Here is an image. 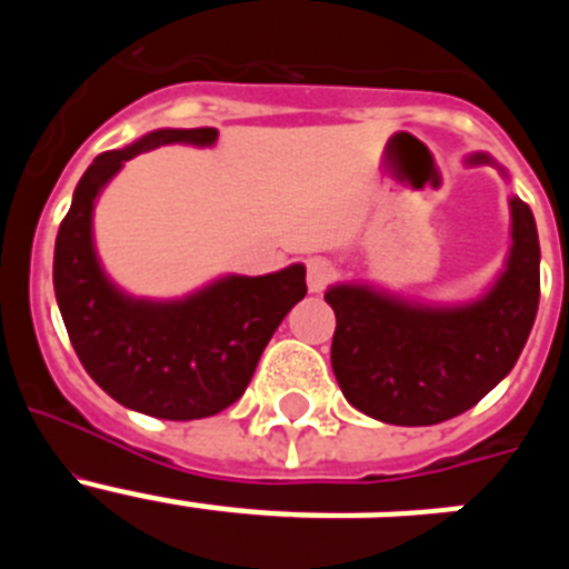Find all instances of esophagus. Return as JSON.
Here are the masks:
<instances>
[{"label":"esophagus","mask_w":569,"mask_h":569,"mask_svg":"<svg viewBox=\"0 0 569 569\" xmlns=\"http://www.w3.org/2000/svg\"><path fill=\"white\" fill-rule=\"evenodd\" d=\"M330 281H333V264L328 259H310L308 261V290L310 293H325Z\"/></svg>","instance_id":"esophagus-1"}]
</instances>
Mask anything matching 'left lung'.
Listing matches in <instances>:
<instances>
[{
    "label": "left lung",
    "mask_w": 569,
    "mask_h": 569,
    "mask_svg": "<svg viewBox=\"0 0 569 569\" xmlns=\"http://www.w3.org/2000/svg\"><path fill=\"white\" fill-rule=\"evenodd\" d=\"M465 164H492L510 182L490 153H470ZM507 202L505 268L476 299H407L373 281L330 284V361L356 410L385 425H439L470 410L510 373L539 310L541 248L532 210L516 193Z\"/></svg>",
    "instance_id": "obj_1"
}]
</instances>
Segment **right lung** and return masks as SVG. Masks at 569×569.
I'll list each match as a JSON object with an SVG mask.
<instances>
[{"label":"right lung","instance_id":"obj_1","mask_svg":"<svg viewBox=\"0 0 569 569\" xmlns=\"http://www.w3.org/2000/svg\"><path fill=\"white\" fill-rule=\"evenodd\" d=\"M216 139L213 128H159L97 156L53 250V290L79 361L110 399L153 419H204L233 405L281 319L308 293L299 261L264 276L224 273L176 299L128 293L102 268L93 210L124 162L162 144L213 148Z\"/></svg>","mask_w":569,"mask_h":569}]
</instances>
